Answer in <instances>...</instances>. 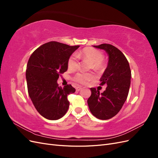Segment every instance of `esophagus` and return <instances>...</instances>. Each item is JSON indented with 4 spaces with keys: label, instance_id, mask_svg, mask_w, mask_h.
<instances>
[{
    "label": "esophagus",
    "instance_id": "esophagus-1",
    "mask_svg": "<svg viewBox=\"0 0 158 158\" xmlns=\"http://www.w3.org/2000/svg\"><path fill=\"white\" fill-rule=\"evenodd\" d=\"M76 91H80V89H82V87H80V86L76 87Z\"/></svg>",
    "mask_w": 158,
    "mask_h": 158
}]
</instances>
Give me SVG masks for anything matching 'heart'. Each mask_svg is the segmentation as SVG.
<instances>
[{
  "label": "heart",
  "mask_w": 158,
  "mask_h": 158,
  "mask_svg": "<svg viewBox=\"0 0 158 158\" xmlns=\"http://www.w3.org/2000/svg\"><path fill=\"white\" fill-rule=\"evenodd\" d=\"M78 56L83 59H86L92 63V67L95 69H102L103 68L102 60H103V55L101 52L92 48H85L78 55ZM68 69L70 70H76L79 68V62L76 55H73L70 56L68 60ZM95 78V76L92 73H80L76 74L74 80L77 83L81 84H85L89 82Z\"/></svg>",
  "instance_id": "heart-1"
}]
</instances>
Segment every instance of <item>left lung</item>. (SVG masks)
Returning a JSON list of instances; mask_svg holds the SVG:
<instances>
[{
	"label": "left lung",
	"mask_w": 158,
	"mask_h": 158,
	"mask_svg": "<svg viewBox=\"0 0 158 158\" xmlns=\"http://www.w3.org/2000/svg\"><path fill=\"white\" fill-rule=\"evenodd\" d=\"M94 47L105 50L109 56L107 66L100 78V85L107 86L101 94L99 89L91 88L92 94L88 99V104L94 117L107 120L116 115L127 100L131 71L125 56L117 47L107 44Z\"/></svg>",
	"instance_id": "left-lung-1"
}]
</instances>
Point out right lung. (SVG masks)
Segmentation results:
<instances>
[{
    "label": "right lung",
    "instance_id": "add662e5",
    "mask_svg": "<svg viewBox=\"0 0 158 158\" xmlns=\"http://www.w3.org/2000/svg\"><path fill=\"white\" fill-rule=\"evenodd\" d=\"M79 47L50 41L38 47L28 60V94L38 113L47 119L57 120L68 111L67 96L76 89L70 84L59 87L57 80L67 70L68 60Z\"/></svg>",
    "mask_w": 158,
    "mask_h": 158
}]
</instances>
